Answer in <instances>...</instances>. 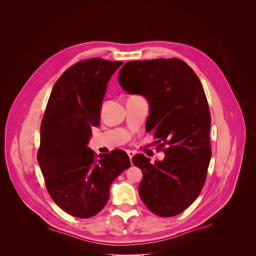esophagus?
<instances>
[{
    "label": "esophagus",
    "instance_id": "obj_1",
    "mask_svg": "<svg viewBox=\"0 0 256 256\" xmlns=\"http://www.w3.org/2000/svg\"><path fill=\"white\" fill-rule=\"evenodd\" d=\"M127 154H128V156H129L130 160L132 159V157L134 156V150H127Z\"/></svg>",
    "mask_w": 256,
    "mask_h": 256
}]
</instances>
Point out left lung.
Listing matches in <instances>:
<instances>
[{"label":"left lung","mask_w":256,"mask_h":256,"mask_svg":"<svg viewBox=\"0 0 256 256\" xmlns=\"http://www.w3.org/2000/svg\"><path fill=\"white\" fill-rule=\"evenodd\" d=\"M118 82L129 94L150 102L146 130L152 131L158 150L166 154L154 164L141 154L132 158L143 172L140 196L154 214H180L200 196L212 158V118L202 83L180 58L127 62Z\"/></svg>","instance_id":"left-lung-1"}]
</instances>
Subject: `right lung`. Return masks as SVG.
<instances>
[{"label": "right lung", "instance_id": "right-lung-1", "mask_svg": "<svg viewBox=\"0 0 256 256\" xmlns=\"http://www.w3.org/2000/svg\"><path fill=\"white\" fill-rule=\"evenodd\" d=\"M122 64L92 58L69 67L54 84L42 120L37 161L46 187L56 205L76 218L102 210L111 184L131 166L122 150L98 158L88 147L108 82Z\"/></svg>", "mask_w": 256, "mask_h": 256}]
</instances>
